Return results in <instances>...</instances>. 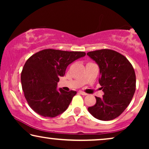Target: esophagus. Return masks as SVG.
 <instances>
[{
    "instance_id": "1",
    "label": "esophagus",
    "mask_w": 149,
    "mask_h": 149,
    "mask_svg": "<svg viewBox=\"0 0 149 149\" xmlns=\"http://www.w3.org/2000/svg\"><path fill=\"white\" fill-rule=\"evenodd\" d=\"M79 93H80V94L83 95H87V93H85V92H84V91H79Z\"/></svg>"
}]
</instances>
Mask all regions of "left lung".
I'll return each mask as SVG.
<instances>
[{
  "instance_id": "8db88e82",
  "label": "left lung",
  "mask_w": 149,
  "mask_h": 149,
  "mask_svg": "<svg viewBox=\"0 0 149 149\" xmlns=\"http://www.w3.org/2000/svg\"><path fill=\"white\" fill-rule=\"evenodd\" d=\"M98 64L99 83L104 94L95 97L96 103L88 108L95 118L113 120L121 115L132 101L136 91V74L129 60L115 51L103 49L87 54Z\"/></svg>"
}]
</instances>
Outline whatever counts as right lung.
<instances>
[{
    "instance_id": "add662e5",
    "label": "right lung",
    "mask_w": 149,
    "mask_h": 149,
    "mask_svg": "<svg viewBox=\"0 0 149 149\" xmlns=\"http://www.w3.org/2000/svg\"><path fill=\"white\" fill-rule=\"evenodd\" d=\"M85 54L46 49L28 59L22 69L21 82L24 97L34 112L42 117H55L66 111L77 92L58 90L59 78L64 77L69 64Z\"/></svg>"
}]
</instances>
